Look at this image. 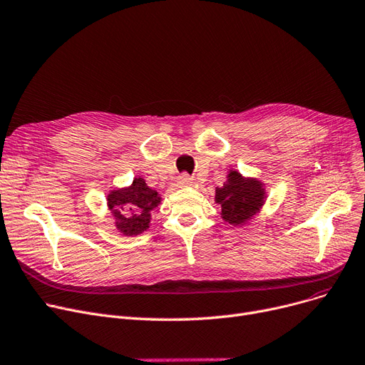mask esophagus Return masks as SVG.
Instances as JSON below:
<instances>
[{"label": "esophagus", "instance_id": "obj_1", "mask_svg": "<svg viewBox=\"0 0 365 365\" xmlns=\"http://www.w3.org/2000/svg\"><path fill=\"white\" fill-rule=\"evenodd\" d=\"M192 182V178L188 174H181L178 177V184L180 185H190Z\"/></svg>", "mask_w": 365, "mask_h": 365}]
</instances>
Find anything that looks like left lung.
<instances>
[{"mask_svg":"<svg viewBox=\"0 0 365 365\" xmlns=\"http://www.w3.org/2000/svg\"><path fill=\"white\" fill-rule=\"evenodd\" d=\"M264 184L256 178H245L239 170L230 169L227 181L215 188V202L221 206V218L230 225H245L265 202Z\"/></svg>","mask_w":365,"mask_h":365,"instance_id":"left-lung-1","label":"left lung"}]
</instances>
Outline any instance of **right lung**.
I'll return each instance as SVG.
<instances>
[{"label":"right lung","instance_id":"obj_1","mask_svg":"<svg viewBox=\"0 0 365 365\" xmlns=\"http://www.w3.org/2000/svg\"><path fill=\"white\" fill-rule=\"evenodd\" d=\"M159 192L150 188L141 177L125 188L112 190L107 195V207L115 218V225L123 235H138L148 230L152 210L160 205Z\"/></svg>","mask_w":365,"mask_h":365}]
</instances>
